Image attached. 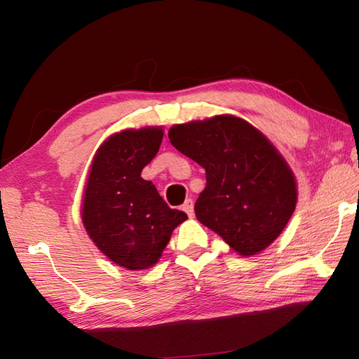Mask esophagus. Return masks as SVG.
I'll return each mask as SVG.
<instances>
[{
    "label": "esophagus",
    "instance_id": "obj_1",
    "mask_svg": "<svg viewBox=\"0 0 359 359\" xmlns=\"http://www.w3.org/2000/svg\"><path fill=\"white\" fill-rule=\"evenodd\" d=\"M182 209H184L187 212L188 217H193L194 215V205H193V199H187V201L184 203V205H182Z\"/></svg>",
    "mask_w": 359,
    "mask_h": 359
}]
</instances>
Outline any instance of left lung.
<instances>
[{
    "label": "left lung",
    "instance_id": "1",
    "mask_svg": "<svg viewBox=\"0 0 359 359\" xmlns=\"http://www.w3.org/2000/svg\"><path fill=\"white\" fill-rule=\"evenodd\" d=\"M168 136L205 169V188L194 204L198 220L244 257L271 245L297 199L294 175L274 145L233 115L175 125Z\"/></svg>",
    "mask_w": 359,
    "mask_h": 359
}]
</instances>
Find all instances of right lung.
<instances>
[{"mask_svg":"<svg viewBox=\"0 0 359 359\" xmlns=\"http://www.w3.org/2000/svg\"><path fill=\"white\" fill-rule=\"evenodd\" d=\"M163 141L161 128L126 130L96 151L83 194L82 222L96 247L130 271L160 259L175 226L187 214L171 209L142 169Z\"/></svg>","mask_w":359,"mask_h":359,"instance_id":"right-lung-1","label":"right lung"}]
</instances>
